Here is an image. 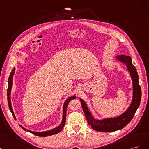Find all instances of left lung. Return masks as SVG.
Listing matches in <instances>:
<instances>
[{
	"mask_svg": "<svg viewBox=\"0 0 149 149\" xmlns=\"http://www.w3.org/2000/svg\"><path fill=\"white\" fill-rule=\"evenodd\" d=\"M116 60L124 64L131 75L132 82V99L128 108L119 116L114 118H107L103 119L95 118L91 113L87 105L84 101L80 98L81 107H82L85 116L88 124L94 130L101 132H114L125 127L130 122L136 111L140 105L141 100V88L139 84V76L137 70L132 63V59L130 56L120 55L116 57Z\"/></svg>",
	"mask_w": 149,
	"mask_h": 149,
	"instance_id": "obj_1",
	"label": "left lung"
}]
</instances>
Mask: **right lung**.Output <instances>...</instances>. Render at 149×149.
Returning a JSON list of instances; mask_svg holds the SVG:
<instances>
[{"instance_id": "obj_1", "label": "right lung", "mask_w": 149, "mask_h": 149, "mask_svg": "<svg viewBox=\"0 0 149 149\" xmlns=\"http://www.w3.org/2000/svg\"><path fill=\"white\" fill-rule=\"evenodd\" d=\"M15 68H14L11 73L10 74V76H9L8 79V90H7V100H8V107L9 109H10V111L13 115V116L15 119H16V117L15 116V114L13 113V109L12 107V103H11V99H10V94H11V90H12V84H13V77L14 75V74H15ZM76 97L75 96H72V97H69L68 99H67L65 102L64 103L63 105V108H62V111H63V113H62V121L61 123V124L58 126L56 127L55 128H53L51 129V130L49 131H43V132H35V131H30V130H28L27 129L25 128L24 127H23L20 124H19V126H20L23 129H24L25 131L27 132H29L30 133H32L33 134H34V135L38 136H40V137H46V136H49L51 135H54V134H56L57 133H59L61 130L63 128V127L65 125V120H66V111H67V108H68V105L69 104V103L73 99H75Z\"/></svg>"}]
</instances>
